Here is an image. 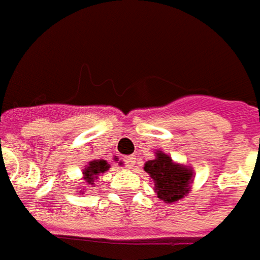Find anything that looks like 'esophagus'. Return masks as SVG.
<instances>
[{
    "label": "esophagus",
    "instance_id": "1",
    "mask_svg": "<svg viewBox=\"0 0 260 260\" xmlns=\"http://www.w3.org/2000/svg\"><path fill=\"white\" fill-rule=\"evenodd\" d=\"M124 162H126V167L128 169H132L136 165V156L133 155H128L124 158Z\"/></svg>",
    "mask_w": 260,
    "mask_h": 260
}]
</instances>
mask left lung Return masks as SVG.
<instances>
[{
  "label": "left lung",
  "mask_w": 260,
  "mask_h": 260,
  "mask_svg": "<svg viewBox=\"0 0 260 260\" xmlns=\"http://www.w3.org/2000/svg\"><path fill=\"white\" fill-rule=\"evenodd\" d=\"M144 171L155 183L158 199L165 203H174L187 196L190 190L193 172L182 164H176L162 151H156L155 158L144 164Z\"/></svg>",
  "instance_id": "1"
}]
</instances>
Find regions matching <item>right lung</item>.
<instances>
[{
	"instance_id": "1",
	"label": "right lung",
	"mask_w": 260,
	"mask_h": 260,
	"mask_svg": "<svg viewBox=\"0 0 260 260\" xmlns=\"http://www.w3.org/2000/svg\"><path fill=\"white\" fill-rule=\"evenodd\" d=\"M110 168V165L105 159H95L88 164L84 169V180H85L86 187H95V180L98 179V176L101 174H104L105 171H108Z\"/></svg>"
}]
</instances>
